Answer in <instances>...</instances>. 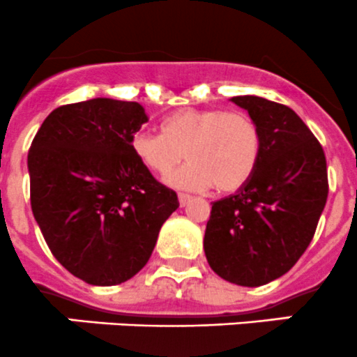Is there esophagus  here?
Instances as JSON below:
<instances>
[{
  "label": "esophagus",
  "mask_w": 357,
  "mask_h": 357,
  "mask_svg": "<svg viewBox=\"0 0 357 357\" xmlns=\"http://www.w3.org/2000/svg\"><path fill=\"white\" fill-rule=\"evenodd\" d=\"M190 199H192V197H190L189 194H183V192L178 194V203H180V206H185V204H189Z\"/></svg>",
  "instance_id": "1"
}]
</instances>
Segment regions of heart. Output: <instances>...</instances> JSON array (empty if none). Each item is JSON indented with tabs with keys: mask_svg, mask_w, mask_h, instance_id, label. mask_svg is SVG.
I'll return each instance as SVG.
<instances>
[{
	"mask_svg": "<svg viewBox=\"0 0 357 357\" xmlns=\"http://www.w3.org/2000/svg\"><path fill=\"white\" fill-rule=\"evenodd\" d=\"M137 160L167 177L183 156L190 160L168 177L178 189L234 192L253 177L262 154V135L245 112L224 109H178L161 121V133L132 137Z\"/></svg>",
	"mask_w": 357,
	"mask_h": 357,
	"instance_id": "obj_1",
	"label": "heart"
}]
</instances>
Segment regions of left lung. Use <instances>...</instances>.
<instances>
[{"label": "left lung", "instance_id": "obj_1", "mask_svg": "<svg viewBox=\"0 0 357 357\" xmlns=\"http://www.w3.org/2000/svg\"><path fill=\"white\" fill-rule=\"evenodd\" d=\"M262 135L248 183L211 203L204 255L229 283L262 287L287 274L312 241L328 197L321 144L288 105L255 95L232 97Z\"/></svg>", "mask_w": 357, "mask_h": 357}]
</instances>
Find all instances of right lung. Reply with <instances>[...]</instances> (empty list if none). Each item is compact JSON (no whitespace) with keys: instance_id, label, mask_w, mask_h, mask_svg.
<instances>
[{"instance_id":"1","label":"right lung","mask_w":357,"mask_h":357,"mask_svg":"<svg viewBox=\"0 0 357 357\" xmlns=\"http://www.w3.org/2000/svg\"><path fill=\"white\" fill-rule=\"evenodd\" d=\"M147 121L139 102L91 98L52 111L31 144L34 218L55 259L88 284L135 276L178 208L132 151Z\"/></svg>"}]
</instances>
